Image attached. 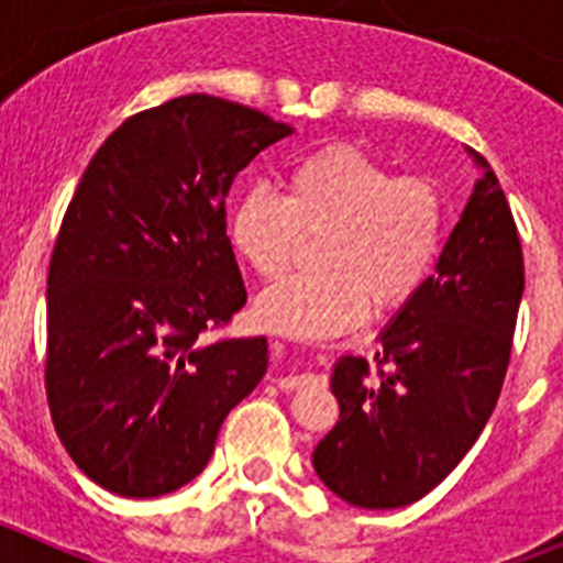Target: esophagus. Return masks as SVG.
Here are the masks:
<instances>
[{
    "label": "esophagus",
    "mask_w": 563,
    "mask_h": 563,
    "mask_svg": "<svg viewBox=\"0 0 563 563\" xmlns=\"http://www.w3.org/2000/svg\"><path fill=\"white\" fill-rule=\"evenodd\" d=\"M312 380V375H285V377H276V383L282 386V389L292 391V389H301V386H307V383Z\"/></svg>",
    "instance_id": "obj_1"
}]
</instances>
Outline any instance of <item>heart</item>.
Listing matches in <instances>:
<instances>
[{"label": "heart", "instance_id": "heart-1", "mask_svg": "<svg viewBox=\"0 0 563 563\" xmlns=\"http://www.w3.org/2000/svg\"><path fill=\"white\" fill-rule=\"evenodd\" d=\"M442 197L429 177H391L352 143H327L287 166L285 197L265 186L233 202L228 233L262 278H278L301 239L321 233L318 273L285 278L256 298L258 327L301 341L355 330L402 307L429 278L442 245Z\"/></svg>", "mask_w": 563, "mask_h": 563}]
</instances>
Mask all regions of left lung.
Wrapping results in <instances>:
<instances>
[{"label":"left lung","mask_w":563,"mask_h":563,"mask_svg":"<svg viewBox=\"0 0 563 563\" xmlns=\"http://www.w3.org/2000/svg\"><path fill=\"white\" fill-rule=\"evenodd\" d=\"M482 168L437 273L380 332L377 369L343 355L341 406L312 465L332 494L366 510L411 505L460 465L490 420L525 292L519 231L496 174Z\"/></svg>","instance_id":"obj_1"}]
</instances>
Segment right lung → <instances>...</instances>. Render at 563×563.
<instances>
[{"label":"right lung","mask_w":563,"mask_h":563,"mask_svg":"<svg viewBox=\"0 0 563 563\" xmlns=\"http://www.w3.org/2000/svg\"><path fill=\"white\" fill-rule=\"evenodd\" d=\"M290 132L225 98H172L114 129L69 200L49 258L44 386L67 454L112 494L188 485L265 377V338L206 332L247 301L228 188Z\"/></svg>","instance_id":"right-lung-1"}]
</instances>
